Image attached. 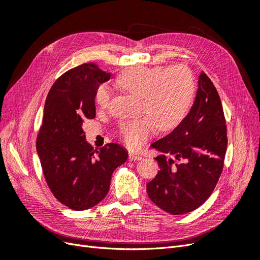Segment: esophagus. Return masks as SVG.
<instances>
[{"label":"esophagus","mask_w":260,"mask_h":260,"mask_svg":"<svg viewBox=\"0 0 260 260\" xmlns=\"http://www.w3.org/2000/svg\"><path fill=\"white\" fill-rule=\"evenodd\" d=\"M142 159V155L137 154V153H130L129 154V160L133 161V160H141Z\"/></svg>","instance_id":"34e87169"}]
</instances>
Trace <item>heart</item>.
<instances>
[{"label": "heart", "instance_id": "1", "mask_svg": "<svg viewBox=\"0 0 260 260\" xmlns=\"http://www.w3.org/2000/svg\"><path fill=\"white\" fill-rule=\"evenodd\" d=\"M116 82L125 92L141 98V114L146 118L121 124L119 135L129 147L137 148L151 137L155 127L169 131L182 121L195 94V80L191 70L178 65L169 68L135 66L118 75ZM112 93L101 85L95 93L100 108H106Z\"/></svg>", "mask_w": 260, "mask_h": 260}]
</instances>
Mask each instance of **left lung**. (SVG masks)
Returning a JSON list of instances; mask_svg holds the SVG:
<instances>
[{
    "mask_svg": "<svg viewBox=\"0 0 260 260\" xmlns=\"http://www.w3.org/2000/svg\"><path fill=\"white\" fill-rule=\"evenodd\" d=\"M226 125L219 94L205 73L190 109L169 135L151 147L158 174L146 184L148 198L171 215H183L205 203L218 182L226 152Z\"/></svg>",
    "mask_w": 260,
    "mask_h": 260,
    "instance_id": "1",
    "label": "left lung"
}]
</instances>
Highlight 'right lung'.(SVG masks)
<instances>
[{"instance_id":"right-lung-1","label":"right lung","mask_w":260,"mask_h":260,"mask_svg":"<svg viewBox=\"0 0 260 260\" xmlns=\"http://www.w3.org/2000/svg\"><path fill=\"white\" fill-rule=\"evenodd\" d=\"M111 74L82 64L55 81L45 101L37 152L50 190L74 210L95 206L108 193L114 170L128 159L119 144L94 152L82 123L95 118V93Z\"/></svg>"}]
</instances>
